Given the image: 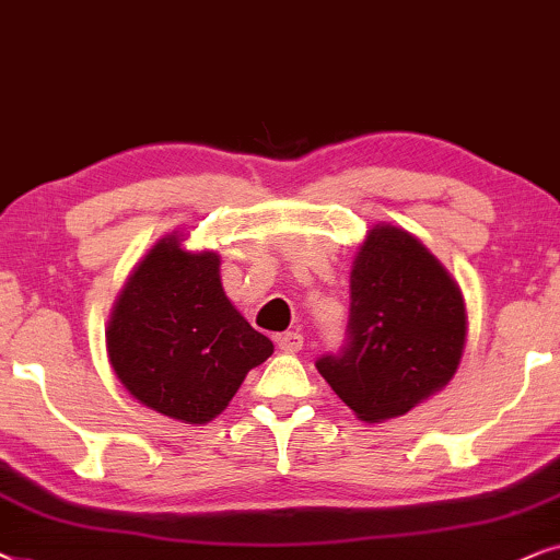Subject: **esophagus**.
Returning <instances> with one entry per match:
<instances>
[{"label": "esophagus", "mask_w": 560, "mask_h": 560, "mask_svg": "<svg viewBox=\"0 0 560 560\" xmlns=\"http://www.w3.org/2000/svg\"><path fill=\"white\" fill-rule=\"evenodd\" d=\"M276 342H279V348L284 350V353H296V350H302L304 338L300 332H284Z\"/></svg>", "instance_id": "obj_1"}]
</instances>
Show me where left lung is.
Segmentation results:
<instances>
[{"instance_id":"1","label":"left lung","mask_w":560,"mask_h":560,"mask_svg":"<svg viewBox=\"0 0 560 560\" xmlns=\"http://www.w3.org/2000/svg\"><path fill=\"white\" fill-rule=\"evenodd\" d=\"M464 342L466 307L456 281L407 230L378 225L350 273L346 342L315 366L361 420L382 422L443 389Z\"/></svg>"}]
</instances>
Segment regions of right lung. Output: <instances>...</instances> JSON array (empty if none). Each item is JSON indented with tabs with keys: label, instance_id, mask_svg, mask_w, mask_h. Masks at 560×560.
<instances>
[{
	"label": "right lung",
	"instance_id": "1",
	"mask_svg": "<svg viewBox=\"0 0 560 560\" xmlns=\"http://www.w3.org/2000/svg\"><path fill=\"white\" fill-rule=\"evenodd\" d=\"M112 369L132 397L174 420L210 422L273 342L222 292L220 256L163 237L125 284L107 330Z\"/></svg>",
	"mask_w": 560,
	"mask_h": 560
}]
</instances>
